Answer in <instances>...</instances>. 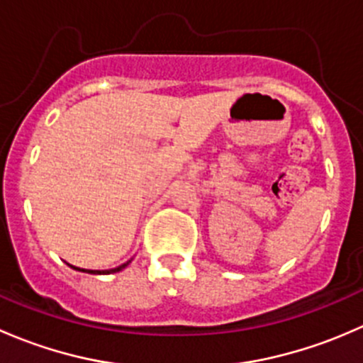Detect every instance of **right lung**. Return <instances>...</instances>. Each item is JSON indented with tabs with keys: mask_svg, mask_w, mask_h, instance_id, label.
Listing matches in <instances>:
<instances>
[{
	"mask_svg": "<svg viewBox=\"0 0 363 363\" xmlns=\"http://www.w3.org/2000/svg\"><path fill=\"white\" fill-rule=\"evenodd\" d=\"M128 263L130 262H126V263H123V265H119V267H116V269H111V270H86V269H82V272H89V274H113V272H119V270H123L124 267H128ZM73 267V265H72ZM73 269L75 270H80V269H77V267H73Z\"/></svg>",
	"mask_w": 363,
	"mask_h": 363,
	"instance_id": "1",
	"label": "right lung"
}]
</instances>
